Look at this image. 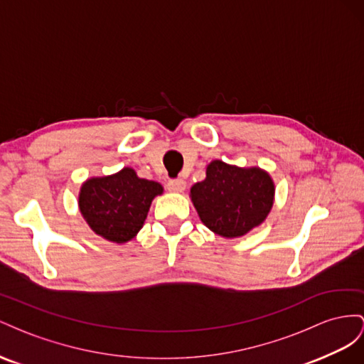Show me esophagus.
<instances>
[{"label":"esophagus","mask_w":364,"mask_h":364,"mask_svg":"<svg viewBox=\"0 0 364 364\" xmlns=\"http://www.w3.org/2000/svg\"><path fill=\"white\" fill-rule=\"evenodd\" d=\"M168 189L171 192H176V193L183 192L186 189V183L181 178H172V180L168 181Z\"/></svg>","instance_id":"34e87169"}]
</instances>
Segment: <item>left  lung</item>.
Instances as JSON below:
<instances>
[{
    "instance_id": "1",
    "label": "left lung",
    "mask_w": 364,
    "mask_h": 364,
    "mask_svg": "<svg viewBox=\"0 0 364 364\" xmlns=\"http://www.w3.org/2000/svg\"><path fill=\"white\" fill-rule=\"evenodd\" d=\"M191 196L212 232L237 237L265 220L273 205L274 184L262 169H242L215 160L207 166L205 180L192 186Z\"/></svg>"
}]
</instances>
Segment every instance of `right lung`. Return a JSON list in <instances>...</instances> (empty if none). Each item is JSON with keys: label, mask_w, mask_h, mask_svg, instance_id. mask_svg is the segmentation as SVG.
Here are the masks:
<instances>
[{"label": "right lung", "mask_w": 364, "mask_h": 364, "mask_svg": "<svg viewBox=\"0 0 364 364\" xmlns=\"http://www.w3.org/2000/svg\"><path fill=\"white\" fill-rule=\"evenodd\" d=\"M160 193L161 184L139 178L136 171L124 168L82 184L79 209L97 235L122 244L139 233L152 200Z\"/></svg>", "instance_id": "right-lung-1"}]
</instances>
